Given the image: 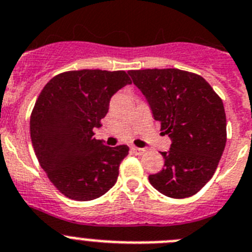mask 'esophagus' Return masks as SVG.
Here are the masks:
<instances>
[{"instance_id":"1","label":"esophagus","mask_w":252,"mask_h":252,"mask_svg":"<svg viewBox=\"0 0 252 252\" xmlns=\"http://www.w3.org/2000/svg\"><path fill=\"white\" fill-rule=\"evenodd\" d=\"M131 151L134 152L135 154H138V156H142V154L146 153V149H144V148H138V147H131Z\"/></svg>"}]
</instances>
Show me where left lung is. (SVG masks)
I'll use <instances>...</instances> for the list:
<instances>
[{
	"label": "left lung",
	"instance_id": "obj_1",
	"mask_svg": "<svg viewBox=\"0 0 252 252\" xmlns=\"http://www.w3.org/2000/svg\"><path fill=\"white\" fill-rule=\"evenodd\" d=\"M143 93L160 130L172 144L160 152L162 171L148 177L157 191L187 198L212 178L226 146V114L221 98L194 72L180 69L128 71Z\"/></svg>",
	"mask_w": 252,
	"mask_h": 252
}]
</instances>
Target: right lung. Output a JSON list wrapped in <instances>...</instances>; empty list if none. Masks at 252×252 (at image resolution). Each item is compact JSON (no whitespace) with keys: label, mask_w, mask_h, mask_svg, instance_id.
<instances>
[{"label":"right lung","mask_w":252,"mask_h":252,"mask_svg":"<svg viewBox=\"0 0 252 252\" xmlns=\"http://www.w3.org/2000/svg\"><path fill=\"white\" fill-rule=\"evenodd\" d=\"M131 84L126 71L72 70L44 87L30 118L33 151L49 180L67 198L92 201L115 185L128 146L108 147L94 128L113 95Z\"/></svg>","instance_id":"1"}]
</instances>
